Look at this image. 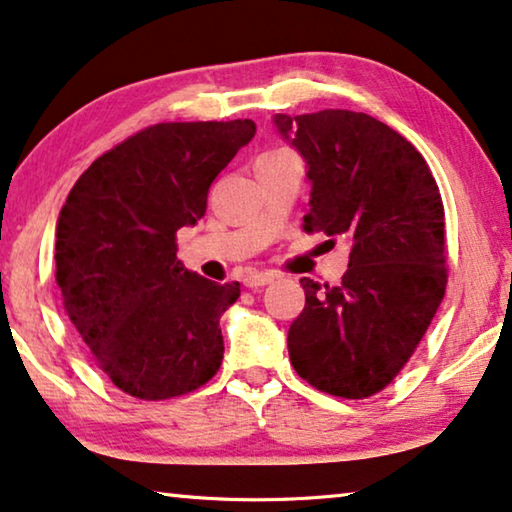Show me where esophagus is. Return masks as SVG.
I'll list each match as a JSON object with an SVG mask.
<instances>
[{
    "instance_id": "obj_1",
    "label": "esophagus",
    "mask_w": 512,
    "mask_h": 512,
    "mask_svg": "<svg viewBox=\"0 0 512 512\" xmlns=\"http://www.w3.org/2000/svg\"><path fill=\"white\" fill-rule=\"evenodd\" d=\"M273 280H276V276H273V273H248V276L243 278V285L250 287V289H257V287L271 285Z\"/></svg>"
}]
</instances>
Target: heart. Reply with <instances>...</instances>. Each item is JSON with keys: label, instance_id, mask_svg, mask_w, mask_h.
<instances>
[{"label": "heart", "instance_id": "obj_1", "mask_svg": "<svg viewBox=\"0 0 512 512\" xmlns=\"http://www.w3.org/2000/svg\"><path fill=\"white\" fill-rule=\"evenodd\" d=\"M269 154H280V151H269Z\"/></svg>", "mask_w": 512, "mask_h": 512}]
</instances>
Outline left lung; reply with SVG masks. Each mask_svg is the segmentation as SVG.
<instances>
[{"instance_id": "obj_1", "label": "left lung", "mask_w": 512, "mask_h": 512, "mask_svg": "<svg viewBox=\"0 0 512 512\" xmlns=\"http://www.w3.org/2000/svg\"><path fill=\"white\" fill-rule=\"evenodd\" d=\"M273 126L308 170L303 227L349 246L338 287L301 278L305 308L289 326V361L319 391L368 398L409 361L444 299L437 181L414 144L370 114H276Z\"/></svg>"}]
</instances>
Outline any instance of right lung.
<instances>
[{
    "label": "right lung",
    "mask_w": 512,
    "mask_h": 512,
    "mask_svg": "<svg viewBox=\"0 0 512 512\" xmlns=\"http://www.w3.org/2000/svg\"><path fill=\"white\" fill-rule=\"evenodd\" d=\"M255 121H174L96 158L57 218V285L98 368L140 400L190 393L223 363L220 317L239 282L216 285L177 257V232L207 211L213 179Z\"/></svg>",
    "instance_id": "obj_1"
}]
</instances>
